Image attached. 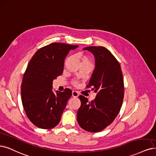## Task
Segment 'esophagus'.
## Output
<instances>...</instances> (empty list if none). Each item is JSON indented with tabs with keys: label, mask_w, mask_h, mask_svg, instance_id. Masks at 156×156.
<instances>
[{
	"label": "esophagus",
	"mask_w": 156,
	"mask_h": 156,
	"mask_svg": "<svg viewBox=\"0 0 156 156\" xmlns=\"http://www.w3.org/2000/svg\"><path fill=\"white\" fill-rule=\"evenodd\" d=\"M79 93L77 92V91H73L72 92V96L73 97V98H77V97L79 96Z\"/></svg>",
	"instance_id": "esophagus-1"
}]
</instances>
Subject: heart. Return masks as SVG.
I'll return each instance as SVG.
<instances>
[{
  "label": "heart",
  "mask_w": 156,
  "mask_h": 156,
  "mask_svg": "<svg viewBox=\"0 0 156 156\" xmlns=\"http://www.w3.org/2000/svg\"><path fill=\"white\" fill-rule=\"evenodd\" d=\"M75 84H77V83H75Z\"/></svg>",
  "instance_id": "1"
}]
</instances>
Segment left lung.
I'll return each mask as SVG.
<instances>
[{
  "label": "left lung",
  "instance_id": "obj_1",
  "mask_svg": "<svg viewBox=\"0 0 156 156\" xmlns=\"http://www.w3.org/2000/svg\"><path fill=\"white\" fill-rule=\"evenodd\" d=\"M83 50L95 57V69L87 87H92L97 95L90 102L79 95L81 105L77 119L84 130L98 132L110 125L119 114L124 98L123 76L119 62L106 48L88 46Z\"/></svg>",
  "mask_w": 156,
  "mask_h": 156
}]
</instances>
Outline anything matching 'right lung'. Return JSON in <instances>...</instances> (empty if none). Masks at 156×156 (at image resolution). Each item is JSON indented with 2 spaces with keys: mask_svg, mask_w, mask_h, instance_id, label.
<instances>
[{
  "mask_svg": "<svg viewBox=\"0 0 156 156\" xmlns=\"http://www.w3.org/2000/svg\"><path fill=\"white\" fill-rule=\"evenodd\" d=\"M77 45L53 42L37 51L28 64L21 85V99L27 117L34 125L51 129L61 121L70 89L52 91L53 80L61 76L64 59Z\"/></svg>",
  "mask_w": 156,
  "mask_h": 156,
  "instance_id": "obj_1",
  "label": "right lung"
}]
</instances>
